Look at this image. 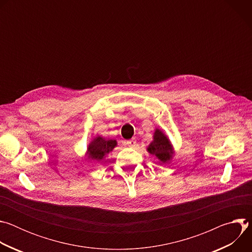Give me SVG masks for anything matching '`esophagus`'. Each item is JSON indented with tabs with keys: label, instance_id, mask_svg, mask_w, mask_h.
<instances>
[{
	"label": "esophagus",
	"instance_id": "obj_1",
	"mask_svg": "<svg viewBox=\"0 0 252 252\" xmlns=\"http://www.w3.org/2000/svg\"><path fill=\"white\" fill-rule=\"evenodd\" d=\"M126 145H127L128 147L132 148V147H134V146L136 145V140H135V139H129V140L126 141Z\"/></svg>",
	"mask_w": 252,
	"mask_h": 252
}]
</instances>
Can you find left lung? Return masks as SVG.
<instances>
[{
	"label": "left lung",
	"instance_id": "1",
	"mask_svg": "<svg viewBox=\"0 0 252 252\" xmlns=\"http://www.w3.org/2000/svg\"><path fill=\"white\" fill-rule=\"evenodd\" d=\"M151 155L156 156L160 161L166 162L170 159L172 150L167 137L159 130L157 129L154 135V141L148 148Z\"/></svg>",
	"mask_w": 252,
	"mask_h": 252
}]
</instances>
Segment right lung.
Listing matches in <instances>:
<instances>
[{"label": "right lung", "instance_id": "add662e5", "mask_svg": "<svg viewBox=\"0 0 252 252\" xmlns=\"http://www.w3.org/2000/svg\"><path fill=\"white\" fill-rule=\"evenodd\" d=\"M117 146V141L110 139L105 140L100 136L95 137L88 148V155L89 158L94 160L102 159L104 156H106L113 149Z\"/></svg>", "mask_w": 252, "mask_h": 252}]
</instances>
